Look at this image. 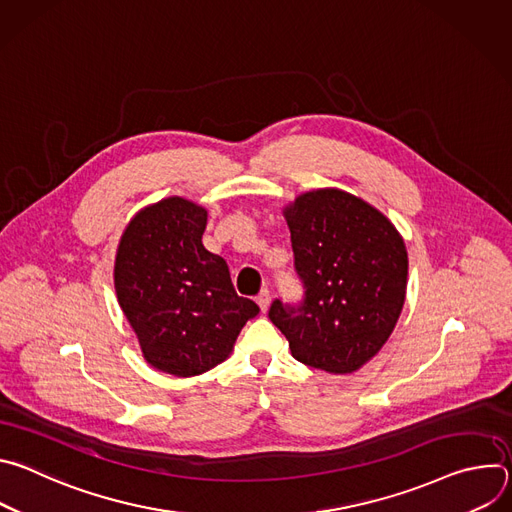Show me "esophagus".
<instances>
[{"label": "esophagus", "mask_w": 512, "mask_h": 512, "mask_svg": "<svg viewBox=\"0 0 512 512\" xmlns=\"http://www.w3.org/2000/svg\"><path fill=\"white\" fill-rule=\"evenodd\" d=\"M269 300H271V298H269V289H261V291H259V296L255 298V302L259 304V308H261V312H263V314H265V312H267V308H269Z\"/></svg>", "instance_id": "34e87169"}]
</instances>
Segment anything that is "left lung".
<instances>
[{
    "label": "left lung",
    "mask_w": 512,
    "mask_h": 512,
    "mask_svg": "<svg viewBox=\"0 0 512 512\" xmlns=\"http://www.w3.org/2000/svg\"><path fill=\"white\" fill-rule=\"evenodd\" d=\"M294 267L304 285L298 306L275 300L269 320L291 356L346 375L389 340L407 289V249L389 218L338 188L300 194L283 208Z\"/></svg>",
    "instance_id": "left-lung-1"
}]
</instances>
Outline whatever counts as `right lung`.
Here are the masks:
<instances>
[{"label":"right lung","mask_w":512,"mask_h":512,"mask_svg":"<svg viewBox=\"0 0 512 512\" xmlns=\"http://www.w3.org/2000/svg\"><path fill=\"white\" fill-rule=\"evenodd\" d=\"M204 229L202 206L170 196L131 218L115 255L117 302L143 358L174 377L227 360L259 314L253 300L237 296L227 261L204 249Z\"/></svg>","instance_id":"add662e5"}]
</instances>
